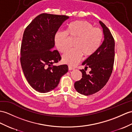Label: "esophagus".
<instances>
[{"mask_svg":"<svg viewBox=\"0 0 132 132\" xmlns=\"http://www.w3.org/2000/svg\"><path fill=\"white\" fill-rule=\"evenodd\" d=\"M68 69H69V70H73V69H74V68H73V67H72V66L68 65Z\"/></svg>","mask_w":132,"mask_h":132,"instance_id":"esophagus-1","label":"esophagus"}]
</instances>
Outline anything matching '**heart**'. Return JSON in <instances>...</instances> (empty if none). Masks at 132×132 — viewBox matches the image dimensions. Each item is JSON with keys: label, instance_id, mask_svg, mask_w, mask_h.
Segmentation results:
<instances>
[{"label": "heart", "instance_id": "obj_1", "mask_svg": "<svg viewBox=\"0 0 132 132\" xmlns=\"http://www.w3.org/2000/svg\"><path fill=\"white\" fill-rule=\"evenodd\" d=\"M103 31L94 27L90 22L76 21L69 23L65 31H59L55 34V45L60 53H65L69 47V39L76 38L73 46L64 54L62 60L64 63L75 65L82 59V55L89 56L98 50L103 38Z\"/></svg>", "mask_w": 132, "mask_h": 132}]
</instances>
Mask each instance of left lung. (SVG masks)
Listing matches in <instances>:
<instances>
[{
    "mask_svg": "<svg viewBox=\"0 0 132 132\" xmlns=\"http://www.w3.org/2000/svg\"><path fill=\"white\" fill-rule=\"evenodd\" d=\"M104 40L98 50L89 56L82 65L85 69L90 68L88 75L84 69H80L82 78L75 83V87L79 94L89 96L104 87L108 82L113 69L115 56V41L109 29L101 21Z\"/></svg>",
    "mask_w": 132,
    "mask_h": 132,
    "instance_id": "obj_1",
    "label": "left lung"
}]
</instances>
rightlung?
<instances>
[{"label":"right lung","instance_id":"right-lung-1","mask_svg":"<svg viewBox=\"0 0 132 132\" xmlns=\"http://www.w3.org/2000/svg\"><path fill=\"white\" fill-rule=\"evenodd\" d=\"M69 17L65 15L40 14L32 21L24 31L21 47V64L24 75L35 90L45 93L58 85L68 70L66 64L53 63L62 59L58 51L53 50L55 35Z\"/></svg>","mask_w":132,"mask_h":132}]
</instances>
